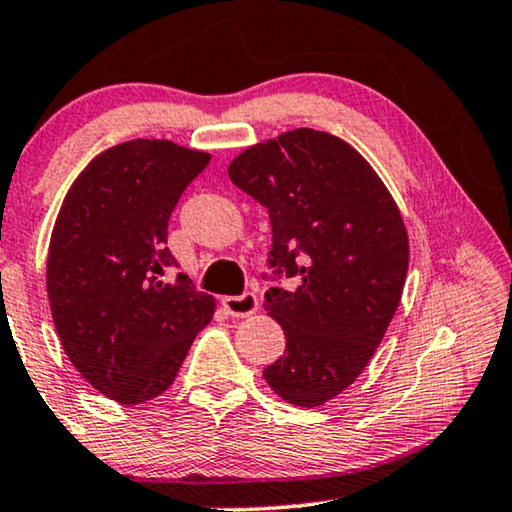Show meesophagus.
<instances>
[{
	"label": "esophagus",
	"instance_id": "34e87169",
	"mask_svg": "<svg viewBox=\"0 0 512 512\" xmlns=\"http://www.w3.org/2000/svg\"><path fill=\"white\" fill-rule=\"evenodd\" d=\"M222 306H225V311L229 315H234V318H246V315H253L257 311L259 301L255 292H243L236 294V297H225L222 299Z\"/></svg>",
	"mask_w": 512,
	"mask_h": 512
}]
</instances>
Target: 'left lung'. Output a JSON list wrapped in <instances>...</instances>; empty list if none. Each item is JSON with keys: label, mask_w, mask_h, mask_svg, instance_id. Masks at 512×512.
I'll return each mask as SVG.
<instances>
[{"label": "left lung", "mask_w": 512, "mask_h": 512, "mask_svg": "<svg viewBox=\"0 0 512 512\" xmlns=\"http://www.w3.org/2000/svg\"><path fill=\"white\" fill-rule=\"evenodd\" d=\"M227 174L271 220L264 308L287 343L264 380L294 406H322L355 383L397 313L408 273L399 208L355 148L318 129L257 143Z\"/></svg>", "instance_id": "1"}]
</instances>
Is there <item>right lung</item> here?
<instances>
[{
  "label": "right lung",
  "mask_w": 512,
  "mask_h": 512,
  "mask_svg": "<svg viewBox=\"0 0 512 512\" xmlns=\"http://www.w3.org/2000/svg\"><path fill=\"white\" fill-rule=\"evenodd\" d=\"M211 155L134 139L97 155L62 201L46 287L62 348L88 383L118 403L150 401L174 383L215 299L167 248L169 218Z\"/></svg>",
  "instance_id": "right-lung-1"
}]
</instances>
